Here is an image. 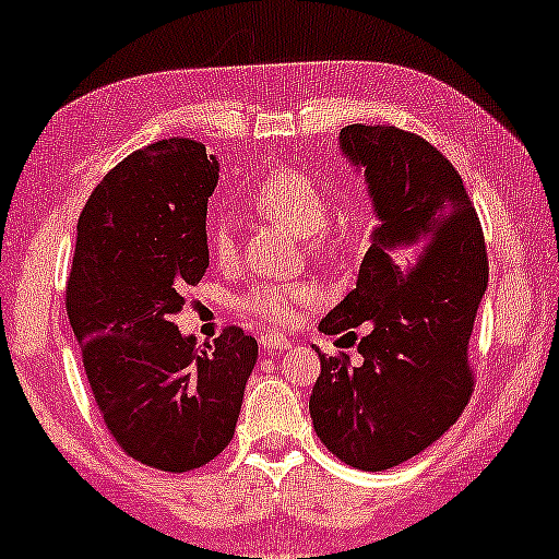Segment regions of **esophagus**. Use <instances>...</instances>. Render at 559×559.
Segmentation results:
<instances>
[{"label": "esophagus", "mask_w": 559, "mask_h": 559, "mask_svg": "<svg viewBox=\"0 0 559 559\" xmlns=\"http://www.w3.org/2000/svg\"><path fill=\"white\" fill-rule=\"evenodd\" d=\"M259 343H262L264 350H272V348H289V346H293V341H289L287 335H282V333H264L262 338H259Z\"/></svg>", "instance_id": "1"}]
</instances>
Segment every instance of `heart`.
<instances>
[{
	"instance_id": "b5f03b06",
	"label": "heart",
	"mask_w": 559,
	"mask_h": 559,
	"mask_svg": "<svg viewBox=\"0 0 559 559\" xmlns=\"http://www.w3.org/2000/svg\"><path fill=\"white\" fill-rule=\"evenodd\" d=\"M247 203L262 218H270L302 236L305 247L312 254L328 251V236L323 231L328 201L310 175L300 170L266 173L249 188ZM205 243H209V254L221 266L234 264L239 247H236V236L226 221H211ZM312 302H318V287L310 282H259L239 295L236 308L251 318L264 320L266 325L285 328L297 323L300 312Z\"/></svg>"
}]
</instances>
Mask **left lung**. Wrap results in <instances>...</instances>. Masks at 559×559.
Segmentation results:
<instances>
[{
  "label": "left lung",
  "mask_w": 559,
  "mask_h": 559,
  "mask_svg": "<svg viewBox=\"0 0 559 559\" xmlns=\"http://www.w3.org/2000/svg\"><path fill=\"white\" fill-rule=\"evenodd\" d=\"M379 226L356 289L320 320L328 335L366 325L364 364L320 354L310 417L358 471L394 468L455 425L473 394L468 341L488 285L484 228L461 175L419 134L389 124L341 129Z\"/></svg>",
  "instance_id": "left-lung-1"
}]
</instances>
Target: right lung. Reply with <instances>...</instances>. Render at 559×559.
Wrapping results in <instances>:
<instances>
[{
    "label": "right lung",
    "mask_w": 559,
    "mask_h": 559,
    "mask_svg": "<svg viewBox=\"0 0 559 559\" xmlns=\"http://www.w3.org/2000/svg\"><path fill=\"white\" fill-rule=\"evenodd\" d=\"M218 163L159 140L104 175L79 218L66 308L106 430L129 457L186 473L234 438L257 338L239 325L195 346L175 312L209 270L205 211Z\"/></svg>",
    "instance_id": "right-lung-1"
}]
</instances>
